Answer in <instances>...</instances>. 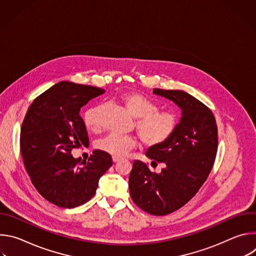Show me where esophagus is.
<instances>
[{
  "label": "esophagus",
  "instance_id": "34e87169",
  "mask_svg": "<svg viewBox=\"0 0 256 256\" xmlns=\"http://www.w3.org/2000/svg\"><path fill=\"white\" fill-rule=\"evenodd\" d=\"M112 160H114V163H118V162L122 161V159H120V158H116V157H114V158H112Z\"/></svg>",
  "mask_w": 256,
  "mask_h": 256
}]
</instances>
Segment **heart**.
<instances>
[{"label":"heart","mask_w":256,"mask_h":256,"mask_svg":"<svg viewBox=\"0 0 256 256\" xmlns=\"http://www.w3.org/2000/svg\"><path fill=\"white\" fill-rule=\"evenodd\" d=\"M128 112L136 118V130L142 142L150 148L165 144L178 126V116L171 110H159V105L142 94L128 91L118 96ZM103 105L88 108L84 114V124L90 130H97L101 126ZM136 144L130 136L109 134L95 142V148L112 157L122 158Z\"/></svg>","instance_id":"heart-1"}]
</instances>
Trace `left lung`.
Returning a JSON list of instances; mask_svg holds the SVG:
<instances>
[{
    "label": "left lung",
    "instance_id": "8db88e82",
    "mask_svg": "<svg viewBox=\"0 0 256 256\" xmlns=\"http://www.w3.org/2000/svg\"><path fill=\"white\" fill-rule=\"evenodd\" d=\"M155 94L176 103L182 110L174 134L163 144L150 148L146 156L161 172L134 160L128 178L132 202L154 216L171 214L188 204L206 180L218 150V128L210 109L180 90L155 88Z\"/></svg>",
    "mask_w": 256,
    "mask_h": 256
}]
</instances>
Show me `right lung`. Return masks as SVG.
Instances as JSON below:
<instances>
[{
	"mask_svg": "<svg viewBox=\"0 0 256 256\" xmlns=\"http://www.w3.org/2000/svg\"><path fill=\"white\" fill-rule=\"evenodd\" d=\"M104 92L62 81L36 97L24 118L20 150L25 169L36 190L60 208L90 200L100 177L114 164L110 155L99 150L81 163L70 154L89 142L81 107Z\"/></svg>",
	"mask_w": 256,
	"mask_h": 256,
	"instance_id": "obj_1",
	"label": "right lung"
}]
</instances>
